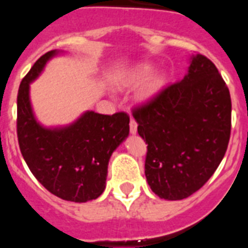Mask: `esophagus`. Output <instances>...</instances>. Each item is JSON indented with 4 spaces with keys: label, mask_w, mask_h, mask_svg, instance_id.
<instances>
[{
    "label": "esophagus",
    "mask_w": 248,
    "mask_h": 248,
    "mask_svg": "<svg viewBox=\"0 0 248 248\" xmlns=\"http://www.w3.org/2000/svg\"><path fill=\"white\" fill-rule=\"evenodd\" d=\"M129 125H130V134H133V135L137 134V133H138V124H137V122L131 119L130 120V124H129Z\"/></svg>",
    "instance_id": "obj_1"
}]
</instances>
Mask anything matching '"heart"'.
Masks as SVG:
<instances>
[{"label": "heart", "mask_w": 248, "mask_h": 248, "mask_svg": "<svg viewBox=\"0 0 248 248\" xmlns=\"http://www.w3.org/2000/svg\"><path fill=\"white\" fill-rule=\"evenodd\" d=\"M154 65L150 63H139L122 72L115 79L119 88H131L145 80L139 92V100L146 103L155 98L165 84V76L163 73H153Z\"/></svg>", "instance_id": "1"}]
</instances>
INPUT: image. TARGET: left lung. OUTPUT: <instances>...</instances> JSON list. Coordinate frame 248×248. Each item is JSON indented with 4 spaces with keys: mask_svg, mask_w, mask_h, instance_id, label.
<instances>
[{
    "mask_svg": "<svg viewBox=\"0 0 248 248\" xmlns=\"http://www.w3.org/2000/svg\"><path fill=\"white\" fill-rule=\"evenodd\" d=\"M133 115L138 133L148 144L146 181L160 199L189 198L225 156L231 98L217 68L202 54H191L183 79Z\"/></svg>",
    "mask_w": 248,
    "mask_h": 248,
    "instance_id": "left-lung-1",
    "label": "left lung"
}]
</instances>
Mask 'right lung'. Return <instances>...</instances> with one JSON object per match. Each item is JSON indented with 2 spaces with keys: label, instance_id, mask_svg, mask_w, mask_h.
I'll list each match as a JSON object with an SVG mask.
<instances>
[{
  "label": "right lung",
  "instance_id": "obj_1",
  "mask_svg": "<svg viewBox=\"0 0 248 248\" xmlns=\"http://www.w3.org/2000/svg\"><path fill=\"white\" fill-rule=\"evenodd\" d=\"M63 53L54 49L43 54L22 79L17 135L23 159L48 191L63 200L87 202L104 191L109 159L129 135V117L85 110L67 125H43L32 107L31 84L50 59Z\"/></svg>",
  "mask_w": 248,
  "mask_h": 248
}]
</instances>
